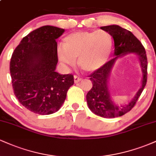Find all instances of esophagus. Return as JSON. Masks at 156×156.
Wrapping results in <instances>:
<instances>
[{
	"mask_svg": "<svg viewBox=\"0 0 156 156\" xmlns=\"http://www.w3.org/2000/svg\"><path fill=\"white\" fill-rule=\"evenodd\" d=\"M80 80H82V78H80V77L77 76H74V81L75 83H78V82H80Z\"/></svg>",
	"mask_w": 156,
	"mask_h": 156,
	"instance_id": "34e87169",
	"label": "esophagus"
}]
</instances>
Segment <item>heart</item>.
Segmentation results:
<instances>
[{
	"label": "heart",
	"instance_id": "b5f03b06",
	"mask_svg": "<svg viewBox=\"0 0 156 156\" xmlns=\"http://www.w3.org/2000/svg\"><path fill=\"white\" fill-rule=\"evenodd\" d=\"M112 49V39L104 31L77 32L64 39V46L59 45L57 53L61 62L73 65L78 58L80 67L92 73L100 69L108 60Z\"/></svg>",
	"mask_w": 156,
	"mask_h": 156
}]
</instances>
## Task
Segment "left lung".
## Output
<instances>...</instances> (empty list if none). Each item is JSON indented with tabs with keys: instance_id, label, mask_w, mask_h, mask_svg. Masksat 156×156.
Listing matches in <instances>:
<instances>
[{
	"instance_id": "left-lung-1",
	"label": "left lung",
	"mask_w": 156,
	"mask_h": 156,
	"mask_svg": "<svg viewBox=\"0 0 156 156\" xmlns=\"http://www.w3.org/2000/svg\"><path fill=\"white\" fill-rule=\"evenodd\" d=\"M101 28L108 32L114 39L115 47L114 55L117 56L89 76L92 82V87L87 94V104L93 113L101 117L105 118L121 117L133 108L145 87L147 79V58L146 51L140 41L128 30L116 25L103 26ZM128 52H134L139 55L143 73V85L134 99L128 105L118 107L112 103L110 97L108 89V79L110 69L118 55Z\"/></svg>"
}]
</instances>
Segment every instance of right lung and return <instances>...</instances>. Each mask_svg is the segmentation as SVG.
<instances>
[{
	"instance_id": "add662e5",
	"label": "right lung",
	"mask_w": 156,
	"mask_h": 156,
	"mask_svg": "<svg viewBox=\"0 0 156 156\" xmlns=\"http://www.w3.org/2000/svg\"><path fill=\"white\" fill-rule=\"evenodd\" d=\"M62 28L44 26L23 37L12 53L10 73L15 95L25 108L40 115L58 110L74 83L72 74L55 71L58 62L55 39Z\"/></svg>"
}]
</instances>
